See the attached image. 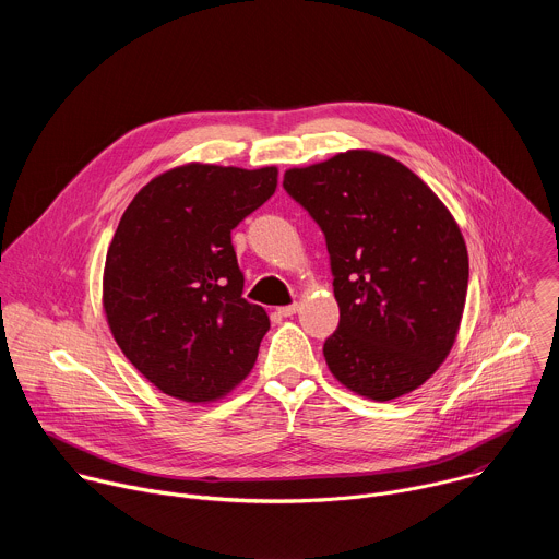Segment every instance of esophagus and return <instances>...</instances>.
I'll return each mask as SVG.
<instances>
[{
	"label": "esophagus",
	"mask_w": 559,
	"mask_h": 559,
	"mask_svg": "<svg viewBox=\"0 0 559 559\" xmlns=\"http://www.w3.org/2000/svg\"><path fill=\"white\" fill-rule=\"evenodd\" d=\"M298 309H300V305H298V302H292V305L278 307V313H281V316H294Z\"/></svg>",
	"instance_id": "1"
}]
</instances>
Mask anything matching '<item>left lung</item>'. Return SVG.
<instances>
[{
  "label": "left lung",
  "mask_w": 559,
  "mask_h": 559,
  "mask_svg": "<svg viewBox=\"0 0 559 559\" xmlns=\"http://www.w3.org/2000/svg\"><path fill=\"white\" fill-rule=\"evenodd\" d=\"M283 188L328 241L341 307L323 347L334 378L376 403L418 389L449 356L466 300L468 254L447 205L373 150L289 168Z\"/></svg>",
  "instance_id": "1"
}]
</instances>
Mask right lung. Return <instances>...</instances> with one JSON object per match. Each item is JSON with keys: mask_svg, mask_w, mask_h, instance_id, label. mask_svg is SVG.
<instances>
[{"mask_svg": "<svg viewBox=\"0 0 559 559\" xmlns=\"http://www.w3.org/2000/svg\"><path fill=\"white\" fill-rule=\"evenodd\" d=\"M274 166L186 164L126 207L104 267V311L126 358L164 393L210 403L252 371L267 311L248 302L231 229L276 190Z\"/></svg>", "mask_w": 559, "mask_h": 559, "instance_id": "add662e5", "label": "right lung"}]
</instances>
